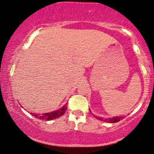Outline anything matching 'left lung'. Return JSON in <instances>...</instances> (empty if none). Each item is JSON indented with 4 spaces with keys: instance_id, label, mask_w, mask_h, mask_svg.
I'll list each match as a JSON object with an SVG mask.
<instances>
[{
    "instance_id": "8db88e82",
    "label": "left lung",
    "mask_w": 154,
    "mask_h": 154,
    "mask_svg": "<svg viewBox=\"0 0 154 154\" xmlns=\"http://www.w3.org/2000/svg\"><path fill=\"white\" fill-rule=\"evenodd\" d=\"M91 111V110H90ZM96 119H98V120H100V121H103L106 122H109V123H115V122H119L120 120L122 119L125 116H114V117H111V118H103V117H100V116H95Z\"/></svg>"
}]
</instances>
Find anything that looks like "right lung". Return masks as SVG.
I'll use <instances>...</instances> for the list:
<instances>
[{"label":"right lung","instance_id":"add662e5","mask_svg":"<svg viewBox=\"0 0 154 154\" xmlns=\"http://www.w3.org/2000/svg\"><path fill=\"white\" fill-rule=\"evenodd\" d=\"M67 105L66 103L64 104L62 107L60 108L58 110L52 111V112L49 113H44V114H36V113H30L32 116H34L37 119L40 120H45V121H50V120H53L57 118L60 117L64 114L65 111L67 109Z\"/></svg>","mask_w":154,"mask_h":154}]
</instances>
